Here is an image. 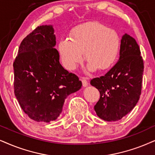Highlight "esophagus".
Instances as JSON below:
<instances>
[{
  "instance_id": "1",
  "label": "esophagus",
  "mask_w": 155,
  "mask_h": 155,
  "mask_svg": "<svg viewBox=\"0 0 155 155\" xmlns=\"http://www.w3.org/2000/svg\"><path fill=\"white\" fill-rule=\"evenodd\" d=\"M81 80L82 85H83V87H87L88 84H89V83H88V81L87 80V79H86V78H84V77H82Z\"/></svg>"
}]
</instances>
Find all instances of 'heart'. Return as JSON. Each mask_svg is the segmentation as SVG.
Segmentation results:
<instances>
[{"mask_svg": "<svg viewBox=\"0 0 155 155\" xmlns=\"http://www.w3.org/2000/svg\"><path fill=\"white\" fill-rule=\"evenodd\" d=\"M70 38L58 43V50L64 66L69 70L76 68L84 57L88 68L94 71L111 67L118 58L121 38L118 31L99 21L79 25L70 33Z\"/></svg>", "mask_w": 155, "mask_h": 155, "instance_id": "1", "label": "heart"}]
</instances>
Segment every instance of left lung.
Returning <instances> with one entry per match:
<instances>
[{
    "mask_svg": "<svg viewBox=\"0 0 155 155\" xmlns=\"http://www.w3.org/2000/svg\"><path fill=\"white\" fill-rule=\"evenodd\" d=\"M144 61L134 38L124 34L121 40L119 59L104 76L90 84L100 93L94 110L107 121L119 120L136 106L142 93Z\"/></svg>",
    "mask_w": 155,
    "mask_h": 155,
    "instance_id": "1",
    "label": "left lung"
}]
</instances>
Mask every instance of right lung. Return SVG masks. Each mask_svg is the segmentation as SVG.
Wrapping results in <instances>:
<instances>
[{
    "label": "right lung",
    "instance_id": "obj_1",
    "mask_svg": "<svg viewBox=\"0 0 155 155\" xmlns=\"http://www.w3.org/2000/svg\"><path fill=\"white\" fill-rule=\"evenodd\" d=\"M52 25H40L21 41L13 61L14 94L31 119L49 122L62 111L64 100L81 89L79 77L59 62Z\"/></svg>",
    "mask_w": 155,
    "mask_h": 155
}]
</instances>
